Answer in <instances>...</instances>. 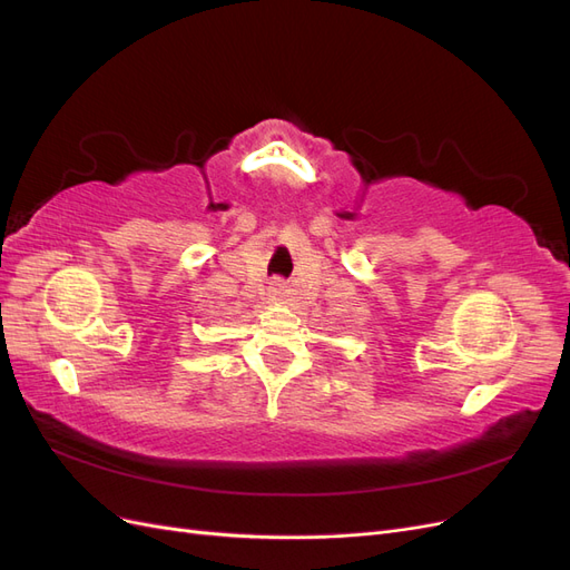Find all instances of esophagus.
Wrapping results in <instances>:
<instances>
[{
	"instance_id": "34e87169",
	"label": "esophagus",
	"mask_w": 570,
	"mask_h": 570,
	"mask_svg": "<svg viewBox=\"0 0 570 570\" xmlns=\"http://www.w3.org/2000/svg\"><path fill=\"white\" fill-rule=\"evenodd\" d=\"M268 295H271V299H283V297H285V285H283V281H275V283L268 287Z\"/></svg>"
}]
</instances>
